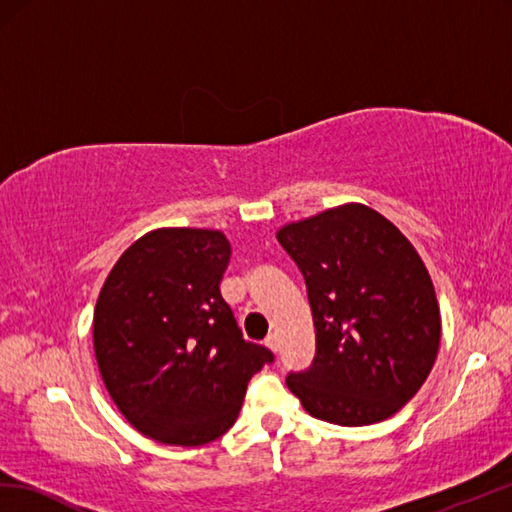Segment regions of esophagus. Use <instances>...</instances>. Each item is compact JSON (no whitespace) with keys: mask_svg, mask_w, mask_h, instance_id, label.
Masks as SVG:
<instances>
[{"mask_svg":"<svg viewBox=\"0 0 512 512\" xmlns=\"http://www.w3.org/2000/svg\"><path fill=\"white\" fill-rule=\"evenodd\" d=\"M266 347H268L272 353H277V351H279V342H277V336H275V334L268 336V340H266Z\"/></svg>","mask_w":512,"mask_h":512,"instance_id":"esophagus-1","label":"esophagus"}]
</instances>
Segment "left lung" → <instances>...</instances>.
<instances>
[{
	"mask_svg": "<svg viewBox=\"0 0 512 512\" xmlns=\"http://www.w3.org/2000/svg\"><path fill=\"white\" fill-rule=\"evenodd\" d=\"M277 240L305 279L316 331L314 364L285 384L314 419H390L417 395L441 347V310L417 248L360 202L283 224Z\"/></svg>",
	"mask_w": 512,
	"mask_h": 512,
	"instance_id": "1",
	"label": "left lung"
}]
</instances>
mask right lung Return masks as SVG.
Here are the masks:
<instances>
[{
	"label": "right lung",
	"instance_id": "right-lung-1",
	"mask_svg": "<svg viewBox=\"0 0 512 512\" xmlns=\"http://www.w3.org/2000/svg\"><path fill=\"white\" fill-rule=\"evenodd\" d=\"M231 259L216 229L165 227L115 261L93 310L102 382L126 421L163 445L198 447L235 423L272 353L242 338L220 281Z\"/></svg>",
	"mask_w": 512,
	"mask_h": 512
}]
</instances>
